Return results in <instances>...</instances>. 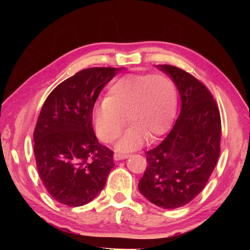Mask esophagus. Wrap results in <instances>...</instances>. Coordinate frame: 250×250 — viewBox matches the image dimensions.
Listing matches in <instances>:
<instances>
[{"mask_svg": "<svg viewBox=\"0 0 250 250\" xmlns=\"http://www.w3.org/2000/svg\"><path fill=\"white\" fill-rule=\"evenodd\" d=\"M129 155H127V153H115L114 155V159L115 160H123V159H126L128 158Z\"/></svg>", "mask_w": 250, "mask_h": 250, "instance_id": "1", "label": "esophagus"}]
</instances>
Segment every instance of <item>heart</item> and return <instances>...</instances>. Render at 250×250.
<instances>
[{
	"instance_id": "obj_1",
	"label": "heart",
	"mask_w": 250,
	"mask_h": 250,
	"mask_svg": "<svg viewBox=\"0 0 250 250\" xmlns=\"http://www.w3.org/2000/svg\"><path fill=\"white\" fill-rule=\"evenodd\" d=\"M175 84L164 75H126L109 87L107 99L93 110V125L99 138L110 143L121 135L127 121L132 123L121 141L119 151H133L146 135L155 139L168 131L176 114Z\"/></svg>"
}]
</instances>
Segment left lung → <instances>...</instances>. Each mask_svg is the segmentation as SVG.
Listing matches in <instances>:
<instances>
[{
    "label": "left lung",
    "instance_id": "8db88e82",
    "mask_svg": "<svg viewBox=\"0 0 250 250\" xmlns=\"http://www.w3.org/2000/svg\"><path fill=\"white\" fill-rule=\"evenodd\" d=\"M181 97V112L165 140L146 155L139 191L164 209L189 204L208 182L220 156L221 116L205 85L180 68L158 64Z\"/></svg>",
    "mask_w": 250,
    "mask_h": 250
}]
</instances>
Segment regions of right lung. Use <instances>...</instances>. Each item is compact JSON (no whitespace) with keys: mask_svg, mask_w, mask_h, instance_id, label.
<instances>
[{"mask_svg":"<svg viewBox=\"0 0 250 250\" xmlns=\"http://www.w3.org/2000/svg\"><path fill=\"white\" fill-rule=\"evenodd\" d=\"M122 68H87L60 83L44 102L34 131L39 175L53 199L69 207L93 200L104 188L114 152L92 126L95 101Z\"/></svg>","mask_w":250,"mask_h":250,"instance_id":"add662e5","label":"right lung"}]
</instances>
